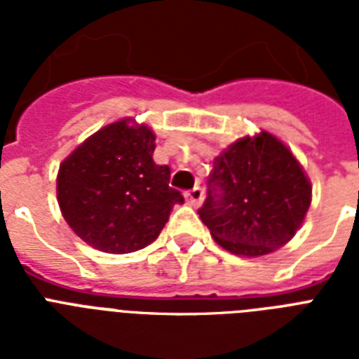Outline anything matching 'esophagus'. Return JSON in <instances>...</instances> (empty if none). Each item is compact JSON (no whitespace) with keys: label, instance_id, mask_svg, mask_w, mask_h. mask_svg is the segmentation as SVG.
Segmentation results:
<instances>
[{"label":"esophagus","instance_id":"obj_1","mask_svg":"<svg viewBox=\"0 0 359 359\" xmlns=\"http://www.w3.org/2000/svg\"><path fill=\"white\" fill-rule=\"evenodd\" d=\"M184 197H186V201H188V205H191V207H199V205L203 203L205 194H203L201 186H196V188H191V190L186 191Z\"/></svg>","mask_w":359,"mask_h":359}]
</instances>
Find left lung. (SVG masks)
Segmentation results:
<instances>
[{
  "instance_id": "8db88e82",
  "label": "left lung",
  "mask_w": 359,
  "mask_h": 359,
  "mask_svg": "<svg viewBox=\"0 0 359 359\" xmlns=\"http://www.w3.org/2000/svg\"><path fill=\"white\" fill-rule=\"evenodd\" d=\"M207 199L197 210L224 250L259 257L283 248L311 205V182L292 152L262 130L214 160Z\"/></svg>"
}]
</instances>
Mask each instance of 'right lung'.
Segmentation results:
<instances>
[{
    "label": "right lung",
    "mask_w": 359,
    "mask_h": 359,
    "mask_svg": "<svg viewBox=\"0 0 359 359\" xmlns=\"http://www.w3.org/2000/svg\"><path fill=\"white\" fill-rule=\"evenodd\" d=\"M156 135L123 119L87 137L57 173V201L70 229L95 250L132 253L158 238L177 203L171 169L152 160Z\"/></svg>",
    "instance_id": "1"
}]
</instances>
